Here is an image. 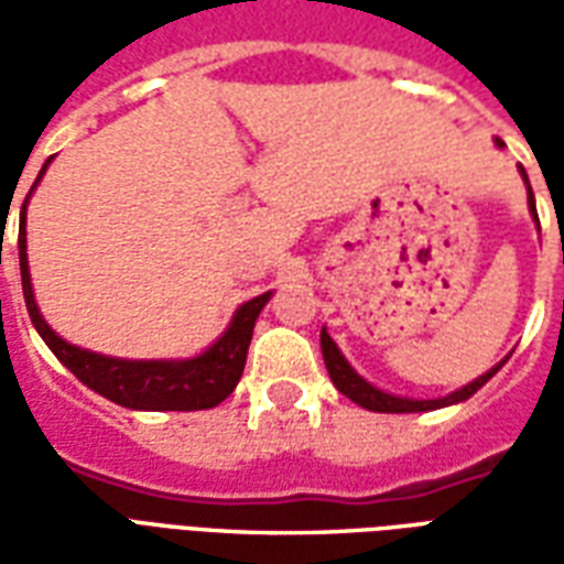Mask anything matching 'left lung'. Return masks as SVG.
I'll use <instances>...</instances> for the list:
<instances>
[{
	"label": "left lung",
	"instance_id": "obj_1",
	"mask_svg": "<svg viewBox=\"0 0 564 564\" xmlns=\"http://www.w3.org/2000/svg\"><path fill=\"white\" fill-rule=\"evenodd\" d=\"M498 148H505V141L496 139ZM520 174L522 181H525V189H529V214H532V220L538 223V208H534V193L532 186H529V174H525V169L520 165ZM541 229V226H538ZM319 347H323V362H326V371H329L332 383L338 387V392H344L350 402H356L359 408H366V411H378V414H423V411H437V408H449V404H459L465 402V399H471L474 392L484 387L486 380L496 375L498 368L508 362V356L498 362V366H492L486 375H480L477 380H471V383H465L462 390L449 392V395H441V399H408V395H392V392L380 390V387H375V383H368L359 371H356L347 359H344V354L338 350V344L332 341V335L326 332V326L319 329Z\"/></svg>",
	"mask_w": 564,
	"mask_h": 564
}]
</instances>
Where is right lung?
<instances>
[{"label": "right lung", "instance_id": "add662e5", "mask_svg": "<svg viewBox=\"0 0 564 564\" xmlns=\"http://www.w3.org/2000/svg\"><path fill=\"white\" fill-rule=\"evenodd\" d=\"M47 165H51V160L42 165L35 186L42 181V174L47 172ZM18 247L20 281H23V299H26L32 326L51 347V354L84 387L105 395L108 402L123 404L132 411H205V408H217L238 387L247 362V347L253 338V326H257L259 311L269 305L271 293H262L245 305H238L220 338L189 359H120V356L93 354V350L68 344L42 317V311L35 305V293H32L30 259H26V202L20 210Z\"/></svg>", "mask_w": 564, "mask_h": 564}]
</instances>
